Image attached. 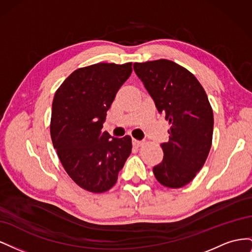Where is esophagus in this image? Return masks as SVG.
<instances>
[{
    "instance_id": "esophagus-1",
    "label": "esophagus",
    "mask_w": 252,
    "mask_h": 252,
    "mask_svg": "<svg viewBox=\"0 0 252 252\" xmlns=\"http://www.w3.org/2000/svg\"><path fill=\"white\" fill-rule=\"evenodd\" d=\"M145 143L142 142V141H139V140H135V139H132V145L134 147H141L143 146Z\"/></svg>"
}]
</instances>
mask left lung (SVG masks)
<instances>
[{
    "mask_svg": "<svg viewBox=\"0 0 252 252\" xmlns=\"http://www.w3.org/2000/svg\"><path fill=\"white\" fill-rule=\"evenodd\" d=\"M133 69L170 126L155 177L163 186L181 188L195 178L211 148L213 112L207 94L191 72L172 61L134 63Z\"/></svg>",
    "mask_w": 252,
    "mask_h": 252,
    "instance_id": "8db88e82",
    "label": "left lung"
}]
</instances>
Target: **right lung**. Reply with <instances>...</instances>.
Wrapping results in <instances>:
<instances>
[{"mask_svg":"<svg viewBox=\"0 0 252 252\" xmlns=\"http://www.w3.org/2000/svg\"><path fill=\"white\" fill-rule=\"evenodd\" d=\"M132 63H97L79 68L56 91L50 135L65 171L90 192L109 190L131 154V138L103 131L107 110L130 77Z\"/></svg>","mask_w":252,"mask_h":252,"instance_id":"add662e5","label":"right lung"}]
</instances>
